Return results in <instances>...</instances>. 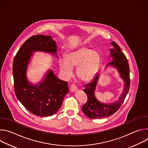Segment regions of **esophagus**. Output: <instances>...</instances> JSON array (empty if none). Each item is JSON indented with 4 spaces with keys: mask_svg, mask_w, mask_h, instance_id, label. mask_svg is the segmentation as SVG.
<instances>
[{
    "mask_svg": "<svg viewBox=\"0 0 148 148\" xmlns=\"http://www.w3.org/2000/svg\"><path fill=\"white\" fill-rule=\"evenodd\" d=\"M70 90H71V92H75V91L77 90V86H76L75 85H74V84H72V85L71 86Z\"/></svg>",
    "mask_w": 148,
    "mask_h": 148,
    "instance_id": "34e87169",
    "label": "esophagus"
}]
</instances>
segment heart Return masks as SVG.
<instances>
[{"label": "heart", "mask_w": 148, "mask_h": 148, "mask_svg": "<svg viewBox=\"0 0 148 148\" xmlns=\"http://www.w3.org/2000/svg\"><path fill=\"white\" fill-rule=\"evenodd\" d=\"M101 58L95 50L87 47H81L68 51L65 55V60H59L61 71L66 76H70L73 68L77 67L78 78L84 82L91 80L97 73Z\"/></svg>", "instance_id": "obj_1"}]
</instances>
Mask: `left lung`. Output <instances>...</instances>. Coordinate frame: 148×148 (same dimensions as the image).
Wrapping results in <instances>:
<instances>
[{
    "mask_svg": "<svg viewBox=\"0 0 148 148\" xmlns=\"http://www.w3.org/2000/svg\"><path fill=\"white\" fill-rule=\"evenodd\" d=\"M111 45L114 47L110 49V57L113 61L108 63L106 67L112 66L118 70L125 82L124 88L118 101L111 104L101 103L97 99L94 94L99 77V74H97L90 82L86 84L83 90L87 96V101L82 106V111L87 116L91 119H101L113 115L121 107L130 90V76L128 60L115 42L112 41Z\"/></svg>",
    "mask_w": 148,
    "mask_h": 148,
    "instance_id": "1",
    "label": "left lung"
}]
</instances>
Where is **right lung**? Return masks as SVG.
Returning <instances> with one entry per match:
<instances>
[{"label": "right lung", "instance_id": "right-lung-1", "mask_svg": "<svg viewBox=\"0 0 148 148\" xmlns=\"http://www.w3.org/2000/svg\"><path fill=\"white\" fill-rule=\"evenodd\" d=\"M57 45L51 36L34 35L28 38L18 50L13 62V75L16 96L31 113L50 116L61 107L69 92L67 82L56 77L52 70L36 86L29 83L26 71L33 51H45L57 56Z\"/></svg>", "mask_w": 148, "mask_h": 148}]
</instances>
